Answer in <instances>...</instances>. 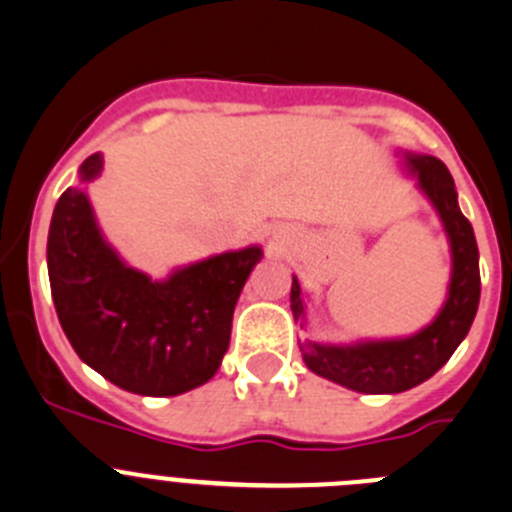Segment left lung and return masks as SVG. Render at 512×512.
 Listing matches in <instances>:
<instances>
[{"instance_id":"1","label":"left lung","mask_w":512,"mask_h":512,"mask_svg":"<svg viewBox=\"0 0 512 512\" xmlns=\"http://www.w3.org/2000/svg\"><path fill=\"white\" fill-rule=\"evenodd\" d=\"M403 159L442 218L452 248V279L444 307L434 322L416 335L353 345L299 342L304 363L312 373L358 393H401L429 381L467 337L480 304V253L475 231L459 210L447 164L429 154L406 152ZM292 312L294 320H304V299L297 276L292 279Z\"/></svg>"}]
</instances>
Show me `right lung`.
I'll list each match as a JSON object with an SVG mask.
<instances>
[{
  "label": "right lung",
  "instance_id": "1",
  "mask_svg": "<svg viewBox=\"0 0 512 512\" xmlns=\"http://www.w3.org/2000/svg\"><path fill=\"white\" fill-rule=\"evenodd\" d=\"M101 167V154H91L81 182ZM261 256L248 246L149 279L103 241L83 187L60 195L48 233L50 292L65 337L83 363L139 396H180L218 373L233 309Z\"/></svg>",
  "mask_w": 512,
  "mask_h": 512
}]
</instances>
